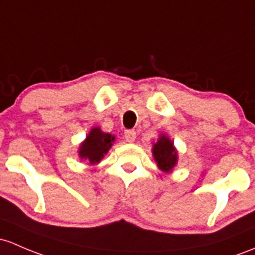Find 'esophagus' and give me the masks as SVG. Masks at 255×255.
<instances>
[{
    "label": "esophagus",
    "mask_w": 255,
    "mask_h": 255,
    "mask_svg": "<svg viewBox=\"0 0 255 255\" xmlns=\"http://www.w3.org/2000/svg\"><path fill=\"white\" fill-rule=\"evenodd\" d=\"M135 136H136V133L134 132L133 129H127L125 132V138L126 140L129 141V143H133V141L135 140Z\"/></svg>",
    "instance_id": "1"
}]
</instances>
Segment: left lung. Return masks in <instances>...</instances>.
I'll list each match as a JSON object with an SVG mask.
<instances>
[{
	"label": "left lung",
	"mask_w": 255,
	"mask_h": 255,
	"mask_svg": "<svg viewBox=\"0 0 255 255\" xmlns=\"http://www.w3.org/2000/svg\"><path fill=\"white\" fill-rule=\"evenodd\" d=\"M152 156L157 163V167L163 172H171L178 160L173 143L165 134L160 136L152 146Z\"/></svg>",
	"instance_id": "1"
}]
</instances>
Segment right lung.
<instances>
[{"label":"right lung","mask_w":255,"mask_h":255,"mask_svg":"<svg viewBox=\"0 0 255 255\" xmlns=\"http://www.w3.org/2000/svg\"><path fill=\"white\" fill-rule=\"evenodd\" d=\"M115 140V136L110 133H104L99 127H94L85 140L79 146V157L95 165L101 161L104 155L109 151Z\"/></svg>","instance_id":"right-lung-1"}]
</instances>
